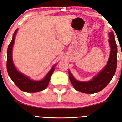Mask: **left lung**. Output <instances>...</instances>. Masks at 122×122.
I'll return each mask as SVG.
<instances>
[{"label": "left lung", "mask_w": 122, "mask_h": 122, "mask_svg": "<svg viewBox=\"0 0 122 122\" xmlns=\"http://www.w3.org/2000/svg\"><path fill=\"white\" fill-rule=\"evenodd\" d=\"M109 36L111 52L108 62L105 68L98 75L94 77L93 80L89 82L77 81L69 71L70 81L76 90L86 94L98 93L106 87L112 80L117 69L118 48L114 33L110 32Z\"/></svg>", "instance_id": "8db88e82"}]
</instances>
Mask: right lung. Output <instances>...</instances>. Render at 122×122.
Masks as SVG:
<instances>
[{"label": "right lung", "mask_w": 122, "mask_h": 122, "mask_svg": "<svg viewBox=\"0 0 122 122\" xmlns=\"http://www.w3.org/2000/svg\"><path fill=\"white\" fill-rule=\"evenodd\" d=\"M17 29L15 30L13 35V37L11 42L8 45L7 55V72L12 81L15 83L19 89L27 93H36L44 90L49 84L50 78L52 73L55 70L53 66L52 69L46 74L44 80L40 81H35L30 80L28 77L23 75L21 73L17 71L14 65L12 58V50L14 45L16 33Z\"/></svg>", "instance_id": "1"}]
</instances>
